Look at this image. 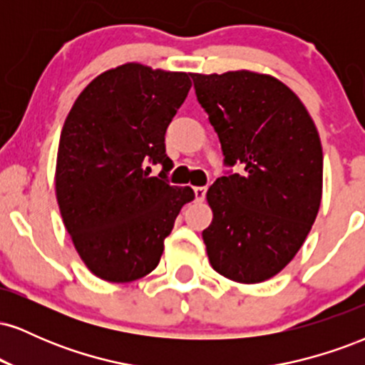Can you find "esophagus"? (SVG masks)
I'll return each mask as SVG.
<instances>
[{
    "mask_svg": "<svg viewBox=\"0 0 365 365\" xmlns=\"http://www.w3.org/2000/svg\"><path fill=\"white\" fill-rule=\"evenodd\" d=\"M207 188L206 187H194V194H195V200H202L206 197Z\"/></svg>",
    "mask_w": 365,
    "mask_h": 365,
    "instance_id": "1",
    "label": "esophagus"
}]
</instances>
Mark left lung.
<instances>
[{"mask_svg": "<svg viewBox=\"0 0 365 365\" xmlns=\"http://www.w3.org/2000/svg\"><path fill=\"white\" fill-rule=\"evenodd\" d=\"M228 168L209 187L202 232L212 269L238 283L273 278L311 232L322 195V148L293 91L247 70L190 73Z\"/></svg>", "mask_w": 365, "mask_h": 365, "instance_id": "8db88e82", "label": "left lung"}]
</instances>
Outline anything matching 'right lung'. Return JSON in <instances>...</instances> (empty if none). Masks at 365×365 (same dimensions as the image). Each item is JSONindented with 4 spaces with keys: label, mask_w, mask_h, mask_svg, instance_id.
Returning a JSON list of instances; mask_svg holds the SVG:
<instances>
[{
    "label": "right lung",
    "mask_w": 365,
    "mask_h": 365,
    "mask_svg": "<svg viewBox=\"0 0 365 365\" xmlns=\"http://www.w3.org/2000/svg\"><path fill=\"white\" fill-rule=\"evenodd\" d=\"M188 73L127 63L96 77L63 125L56 199L78 255L98 278L128 283L159 264L180 209L195 194L166 173L165 133L185 101ZM149 164L163 166L150 178Z\"/></svg>",
    "instance_id": "right-lung-1"
}]
</instances>
